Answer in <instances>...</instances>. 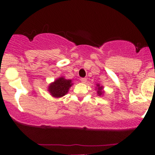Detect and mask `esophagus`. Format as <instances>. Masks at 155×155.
<instances>
[{
	"mask_svg": "<svg viewBox=\"0 0 155 155\" xmlns=\"http://www.w3.org/2000/svg\"><path fill=\"white\" fill-rule=\"evenodd\" d=\"M80 81H81V82H82V83H85V82H87V79H85V78H81Z\"/></svg>",
	"mask_w": 155,
	"mask_h": 155,
	"instance_id": "1",
	"label": "esophagus"
}]
</instances>
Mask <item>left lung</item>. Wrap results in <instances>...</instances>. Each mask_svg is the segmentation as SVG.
<instances>
[{
  "mask_svg": "<svg viewBox=\"0 0 155 155\" xmlns=\"http://www.w3.org/2000/svg\"><path fill=\"white\" fill-rule=\"evenodd\" d=\"M96 91L97 94V96H103L105 93L104 90V86L103 85H101V84H97L96 85Z\"/></svg>",
  "mask_w": 155,
  "mask_h": 155,
  "instance_id": "left-lung-1",
  "label": "left lung"
}]
</instances>
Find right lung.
<instances>
[{"label":"right lung","instance_id":"obj_1","mask_svg":"<svg viewBox=\"0 0 155 155\" xmlns=\"http://www.w3.org/2000/svg\"><path fill=\"white\" fill-rule=\"evenodd\" d=\"M73 85L71 79H67L63 76H61L48 85V91L53 97L60 98L68 93L69 89Z\"/></svg>","mask_w":155,"mask_h":155}]
</instances>
